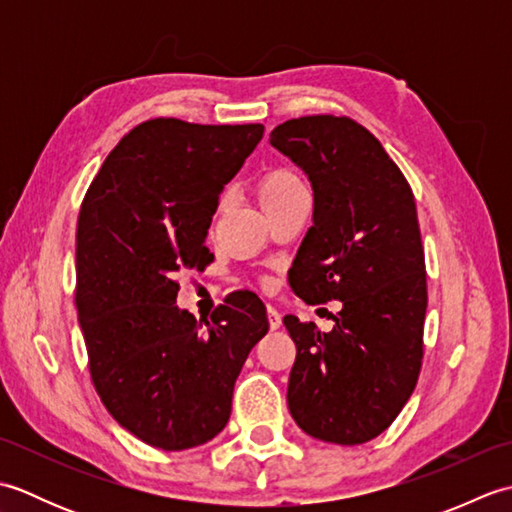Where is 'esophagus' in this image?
Segmentation results:
<instances>
[{
    "mask_svg": "<svg viewBox=\"0 0 512 512\" xmlns=\"http://www.w3.org/2000/svg\"><path fill=\"white\" fill-rule=\"evenodd\" d=\"M266 312H268V325H270V330H279V328H281V314H279L273 306H268Z\"/></svg>",
    "mask_w": 512,
    "mask_h": 512,
    "instance_id": "34e87169",
    "label": "esophagus"
}]
</instances>
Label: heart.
Segmentation results:
<instances>
[{"label":"heart","instance_id":"heart-1","mask_svg":"<svg viewBox=\"0 0 512 512\" xmlns=\"http://www.w3.org/2000/svg\"><path fill=\"white\" fill-rule=\"evenodd\" d=\"M299 191H306V189H303V184L295 173L288 169H275L266 173V176L259 180V187H257L259 202H262L264 209L288 200L290 195H295Z\"/></svg>","mask_w":512,"mask_h":512}]
</instances>
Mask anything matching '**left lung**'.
Instances as JSON below:
<instances>
[{"instance_id": "obj_1", "label": "left lung", "mask_w": 512, "mask_h": 512, "mask_svg": "<svg viewBox=\"0 0 512 512\" xmlns=\"http://www.w3.org/2000/svg\"><path fill=\"white\" fill-rule=\"evenodd\" d=\"M270 145L306 173L314 198L290 286L308 303H343L330 332L284 317L297 345L288 409L312 438L363 444L396 420L422 365L427 275L416 200L352 118H292Z\"/></svg>"}]
</instances>
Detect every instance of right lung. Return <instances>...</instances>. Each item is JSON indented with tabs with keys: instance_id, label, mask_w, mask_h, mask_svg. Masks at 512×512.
<instances>
[{
	"instance_id": "1",
	"label": "right lung",
	"mask_w": 512,
	"mask_h": 512,
	"mask_svg": "<svg viewBox=\"0 0 512 512\" xmlns=\"http://www.w3.org/2000/svg\"><path fill=\"white\" fill-rule=\"evenodd\" d=\"M264 138V125L154 118L105 158L76 226V310L103 405L162 451L220 433L235 380L268 317L255 292H233L209 319L178 308L184 270L204 246L224 184Z\"/></svg>"
}]
</instances>
